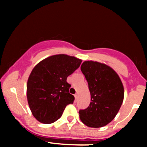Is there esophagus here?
<instances>
[{
    "label": "esophagus",
    "instance_id": "34e87169",
    "mask_svg": "<svg viewBox=\"0 0 147 147\" xmlns=\"http://www.w3.org/2000/svg\"><path fill=\"white\" fill-rule=\"evenodd\" d=\"M78 97H79L78 93H76L75 95V99H76V100H77V99H78Z\"/></svg>",
    "mask_w": 147,
    "mask_h": 147
}]
</instances>
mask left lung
I'll return each mask as SVG.
<instances>
[{
	"instance_id": "obj_1",
	"label": "left lung",
	"mask_w": 147,
	"mask_h": 147,
	"mask_svg": "<svg viewBox=\"0 0 147 147\" xmlns=\"http://www.w3.org/2000/svg\"><path fill=\"white\" fill-rule=\"evenodd\" d=\"M81 70L88 84L91 102L79 111L81 121L87 126L99 128L114 119L124 99L122 81L113 68L104 63L86 61Z\"/></svg>"
}]
</instances>
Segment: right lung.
<instances>
[{
  "mask_svg": "<svg viewBox=\"0 0 147 147\" xmlns=\"http://www.w3.org/2000/svg\"><path fill=\"white\" fill-rule=\"evenodd\" d=\"M82 61L66 55H56L35 65L27 84V97L33 116L43 124H51L61 117L65 106L75 97L69 92L67 77Z\"/></svg>",
  "mask_w": 147,
  "mask_h": 147,
  "instance_id": "right-lung-1",
  "label": "right lung"
}]
</instances>
